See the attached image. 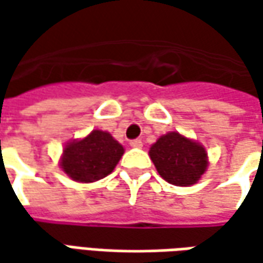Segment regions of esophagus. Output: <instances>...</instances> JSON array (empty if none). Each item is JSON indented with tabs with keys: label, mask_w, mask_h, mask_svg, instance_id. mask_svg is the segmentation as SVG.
<instances>
[{
	"label": "esophagus",
	"mask_w": 263,
	"mask_h": 263,
	"mask_svg": "<svg viewBox=\"0 0 263 263\" xmlns=\"http://www.w3.org/2000/svg\"><path fill=\"white\" fill-rule=\"evenodd\" d=\"M130 146H132V147H142V146H143V143H142V140H140V139H135V140H132V142H130Z\"/></svg>",
	"instance_id": "34e87169"
}]
</instances>
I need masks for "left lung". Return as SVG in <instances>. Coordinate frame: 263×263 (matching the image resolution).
<instances>
[{"mask_svg":"<svg viewBox=\"0 0 263 263\" xmlns=\"http://www.w3.org/2000/svg\"><path fill=\"white\" fill-rule=\"evenodd\" d=\"M159 176L176 186H192L206 171L205 147L171 132L161 136L149 151Z\"/></svg>","mask_w":263,"mask_h":263,"instance_id":"obj_1","label":"left lung"}]
</instances>
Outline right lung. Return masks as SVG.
Segmentation results:
<instances>
[{"label": "right lung", "instance_id": "right-lung-1", "mask_svg": "<svg viewBox=\"0 0 263 263\" xmlns=\"http://www.w3.org/2000/svg\"><path fill=\"white\" fill-rule=\"evenodd\" d=\"M123 154V146L109 133L93 130L85 139L64 147L61 168L76 181L92 183L108 176Z\"/></svg>", "mask_w": 263, "mask_h": 263}]
</instances>
